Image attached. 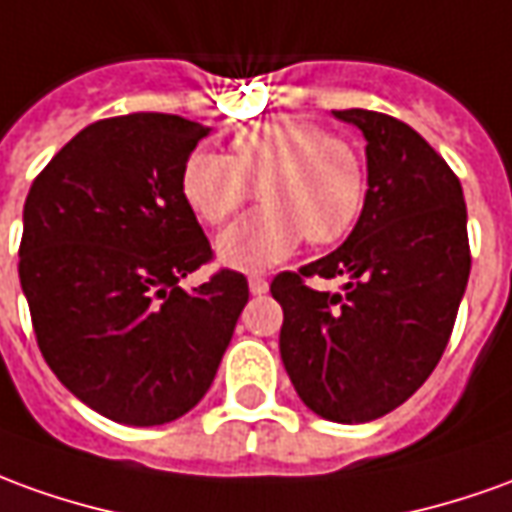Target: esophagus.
<instances>
[{"label": "esophagus", "instance_id": "obj_1", "mask_svg": "<svg viewBox=\"0 0 512 512\" xmlns=\"http://www.w3.org/2000/svg\"><path fill=\"white\" fill-rule=\"evenodd\" d=\"M248 287H250V292H253V295H264V292H267V278H264V276H250Z\"/></svg>", "mask_w": 512, "mask_h": 512}]
</instances>
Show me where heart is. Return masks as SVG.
<instances>
[{"label":"heart","mask_w":512,"mask_h":512,"mask_svg":"<svg viewBox=\"0 0 512 512\" xmlns=\"http://www.w3.org/2000/svg\"><path fill=\"white\" fill-rule=\"evenodd\" d=\"M259 209L222 231L217 256L236 270H264L298 242H340L365 203V164L329 130L298 116L236 130L228 155L195 150L183 161L181 195L200 222L220 225L250 195Z\"/></svg>","instance_id":"heart-1"}]
</instances>
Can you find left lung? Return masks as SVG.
I'll list each match as a JSON object with an SVG mask.
<instances>
[{
	"label": "left lung",
	"instance_id": "1",
	"mask_svg": "<svg viewBox=\"0 0 512 512\" xmlns=\"http://www.w3.org/2000/svg\"><path fill=\"white\" fill-rule=\"evenodd\" d=\"M365 136L368 195L340 248L278 273L281 359L301 401L326 421L382 418L429 379L463 301L471 248L460 178L396 116L334 111ZM340 277L317 293L306 277Z\"/></svg>",
	"mask_w": 512,
	"mask_h": 512
}]
</instances>
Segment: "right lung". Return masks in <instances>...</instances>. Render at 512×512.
Returning <instances> with one entry per match:
<instances>
[{"instance_id":"obj_1","label":"right lung","mask_w":512,"mask_h":512,"mask_svg":"<svg viewBox=\"0 0 512 512\" xmlns=\"http://www.w3.org/2000/svg\"><path fill=\"white\" fill-rule=\"evenodd\" d=\"M203 136L175 114L100 119L24 200L19 278L38 348L66 390L116 424L192 410L248 303L236 270L181 287L214 256L181 195L183 161Z\"/></svg>"}]
</instances>
